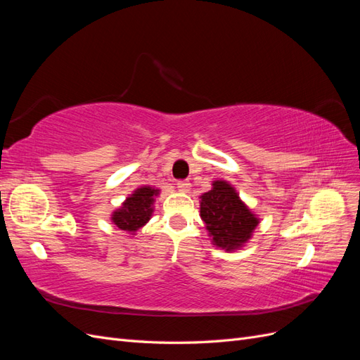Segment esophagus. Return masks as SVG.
Returning <instances> with one entry per match:
<instances>
[{
  "label": "esophagus",
  "mask_w": 360,
  "mask_h": 360,
  "mask_svg": "<svg viewBox=\"0 0 360 360\" xmlns=\"http://www.w3.org/2000/svg\"><path fill=\"white\" fill-rule=\"evenodd\" d=\"M177 188L180 192H189L191 191V183L188 180H179Z\"/></svg>",
  "instance_id": "1"
}]
</instances>
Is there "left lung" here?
<instances>
[{
    "mask_svg": "<svg viewBox=\"0 0 360 360\" xmlns=\"http://www.w3.org/2000/svg\"><path fill=\"white\" fill-rule=\"evenodd\" d=\"M201 195L200 214L216 248L231 252L252 237L259 219L225 180H216Z\"/></svg>",
    "mask_w": 360,
    "mask_h": 360,
    "instance_id": "obj_1",
    "label": "left lung"
}]
</instances>
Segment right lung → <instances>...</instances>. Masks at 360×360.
<instances>
[{
    "mask_svg": "<svg viewBox=\"0 0 360 360\" xmlns=\"http://www.w3.org/2000/svg\"><path fill=\"white\" fill-rule=\"evenodd\" d=\"M159 195V189L151 186H141L129 195L123 205L112 213L111 221L120 230L134 234L141 226H144L151 214H153L155 197Z\"/></svg>",
    "mask_w": 360,
    "mask_h": 360,
    "instance_id": "1",
    "label": "right lung"
}]
</instances>
